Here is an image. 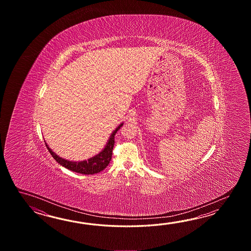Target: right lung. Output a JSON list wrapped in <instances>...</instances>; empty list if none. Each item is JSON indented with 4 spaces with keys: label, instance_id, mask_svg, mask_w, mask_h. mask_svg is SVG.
I'll return each instance as SVG.
<instances>
[{
    "label": "right lung",
    "instance_id": "obj_1",
    "mask_svg": "<svg viewBox=\"0 0 251 251\" xmlns=\"http://www.w3.org/2000/svg\"><path fill=\"white\" fill-rule=\"evenodd\" d=\"M124 123H121L118 127L113 131L111 135L107 140V143L104 149L102 150L98 154L91 157L88 160H82V161H72V160H65L61 158L60 156L54 153L52 150L49 148L48 144L45 141L46 146L48 148L49 152L53 156V159L58 162L60 165L63 166L64 168L68 169L70 171L84 174V175H92L96 174L100 171H103L108 164L112 157V151L114 144H115V134L117 133L120 127L123 126Z\"/></svg>",
    "mask_w": 251,
    "mask_h": 251
}]
</instances>
